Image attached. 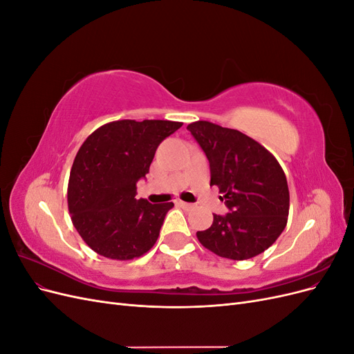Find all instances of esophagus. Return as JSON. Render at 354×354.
Returning a JSON list of instances; mask_svg holds the SVG:
<instances>
[{"instance_id": "esophagus-1", "label": "esophagus", "mask_w": 354, "mask_h": 354, "mask_svg": "<svg viewBox=\"0 0 354 354\" xmlns=\"http://www.w3.org/2000/svg\"><path fill=\"white\" fill-rule=\"evenodd\" d=\"M177 203H178L181 208H185V209H194L195 208L194 203H189V202H185V201H177Z\"/></svg>"}]
</instances>
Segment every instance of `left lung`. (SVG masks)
Returning a JSON list of instances; mask_svg holds the SVG:
<instances>
[{
	"mask_svg": "<svg viewBox=\"0 0 354 354\" xmlns=\"http://www.w3.org/2000/svg\"><path fill=\"white\" fill-rule=\"evenodd\" d=\"M209 160L226 216L214 214L199 242L223 259L248 260L264 252L283 232L289 214L286 177L277 159L246 134L208 121L187 125Z\"/></svg>",
	"mask_w": 354,
	"mask_h": 354,
	"instance_id": "obj_1",
	"label": "left lung"
}]
</instances>
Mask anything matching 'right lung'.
Wrapping results in <instances>:
<instances>
[{
    "label": "right lung",
    "instance_id": "obj_1",
    "mask_svg": "<svg viewBox=\"0 0 354 354\" xmlns=\"http://www.w3.org/2000/svg\"><path fill=\"white\" fill-rule=\"evenodd\" d=\"M183 125L174 121L122 120L104 124L73 159L68 208L75 229L99 255L127 261L155 245L173 202L136 199L159 143Z\"/></svg>",
    "mask_w": 354,
    "mask_h": 354
}]
</instances>
